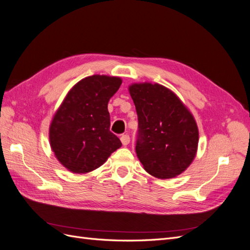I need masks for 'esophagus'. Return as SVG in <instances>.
<instances>
[{"label":"esophagus","mask_w":250,"mask_h":250,"mask_svg":"<svg viewBox=\"0 0 250 250\" xmlns=\"http://www.w3.org/2000/svg\"><path fill=\"white\" fill-rule=\"evenodd\" d=\"M121 142H122V144L124 146H127L128 144L130 143V138H129V135L128 134H123L122 137H121Z\"/></svg>","instance_id":"34e87169"}]
</instances>
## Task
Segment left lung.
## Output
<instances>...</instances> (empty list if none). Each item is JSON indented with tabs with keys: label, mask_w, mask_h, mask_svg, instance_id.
I'll return each mask as SVG.
<instances>
[{
	"label": "left lung",
	"mask_w": 250,
	"mask_h": 250,
	"mask_svg": "<svg viewBox=\"0 0 250 250\" xmlns=\"http://www.w3.org/2000/svg\"><path fill=\"white\" fill-rule=\"evenodd\" d=\"M139 120L135 152L145 169L160 179L176 177L197 153L196 121L171 89L158 83H132L128 87Z\"/></svg>",
	"instance_id": "1"
}]
</instances>
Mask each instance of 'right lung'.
Here are the masks:
<instances>
[{
    "instance_id": "obj_1",
    "label": "right lung",
    "mask_w": 250,
    "mask_h": 250,
    "mask_svg": "<svg viewBox=\"0 0 250 250\" xmlns=\"http://www.w3.org/2000/svg\"><path fill=\"white\" fill-rule=\"evenodd\" d=\"M122 84L120 77L93 75L77 82L54 113L50 146L57 161L72 173L99 168L122 146L110 132L107 104Z\"/></svg>"
}]
</instances>
